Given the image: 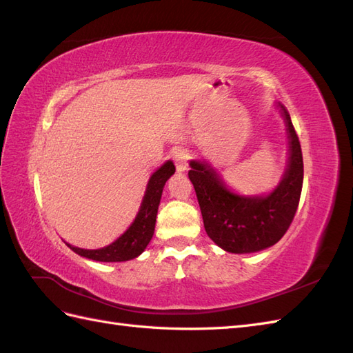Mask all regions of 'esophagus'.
<instances>
[{"label":"esophagus","mask_w":353,"mask_h":353,"mask_svg":"<svg viewBox=\"0 0 353 353\" xmlns=\"http://www.w3.org/2000/svg\"><path fill=\"white\" fill-rule=\"evenodd\" d=\"M174 162L176 165L178 172H184L188 166V153L183 150V148H178V150L174 153Z\"/></svg>","instance_id":"esophagus-1"}]
</instances>
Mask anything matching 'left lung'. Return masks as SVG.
<instances>
[{
	"label": "left lung",
	"mask_w": 353,
	"mask_h": 353,
	"mask_svg": "<svg viewBox=\"0 0 353 353\" xmlns=\"http://www.w3.org/2000/svg\"><path fill=\"white\" fill-rule=\"evenodd\" d=\"M285 121L290 156L285 174L270 196L244 197L232 193L216 170L191 160L188 178L194 185L208 236L230 253H252L279 243L296 215L303 184V157L290 114L279 104Z\"/></svg>",
	"instance_id": "left-lung-1"
}]
</instances>
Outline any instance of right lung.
Instances as JSON below:
<instances>
[{"mask_svg": "<svg viewBox=\"0 0 353 353\" xmlns=\"http://www.w3.org/2000/svg\"><path fill=\"white\" fill-rule=\"evenodd\" d=\"M174 174L175 165L170 162V160H168L163 166H160L150 176V179H148L145 194L141 201V208L138 210L131 227L128 228L116 241L109 244L108 248L87 250L74 248V245L69 243L66 244L79 256L99 262H123L137 258L138 254H141L144 252L147 244L150 243L153 237L160 197H162V191L166 181Z\"/></svg>", "mask_w": 353, "mask_h": 353, "instance_id": "add662e5", "label": "right lung"}]
</instances>
